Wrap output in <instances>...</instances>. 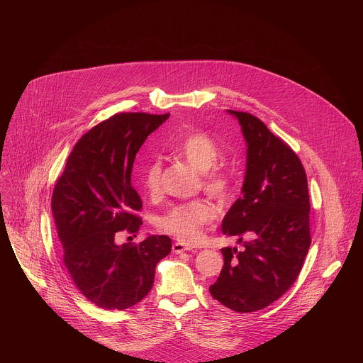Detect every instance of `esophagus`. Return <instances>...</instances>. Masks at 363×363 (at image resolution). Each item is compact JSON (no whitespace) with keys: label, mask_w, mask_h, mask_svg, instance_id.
I'll return each instance as SVG.
<instances>
[{"label":"esophagus","mask_w":363,"mask_h":363,"mask_svg":"<svg viewBox=\"0 0 363 363\" xmlns=\"http://www.w3.org/2000/svg\"><path fill=\"white\" fill-rule=\"evenodd\" d=\"M188 250H189V248H188L185 244H182V242H174V245H172V251L177 252V254L185 252V251H188Z\"/></svg>","instance_id":"obj_1"}]
</instances>
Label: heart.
Segmentation results:
<instances>
[{
	"instance_id": "heart-1",
	"label": "heart",
	"mask_w": 363,
	"mask_h": 363,
	"mask_svg": "<svg viewBox=\"0 0 363 363\" xmlns=\"http://www.w3.org/2000/svg\"><path fill=\"white\" fill-rule=\"evenodd\" d=\"M177 155L195 171L203 174V188L211 195L224 199L233 188L231 175L214 167L220 158L218 145L205 133H191L177 146ZM162 167L158 160L152 161L143 172V186L147 192L155 194L161 185ZM216 218L214 206L205 199H195L186 203L174 205L158 218V228L177 237L186 244H195L202 237V228Z\"/></svg>"
}]
</instances>
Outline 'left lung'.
I'll list each match as a JSON object with an SVG mask.
<instances>
[{"mask_svg": "<svg viewBox=\"0 0 363 363\" xmlns=\"http://www.w3.org/2000/svg\"><path fill=\"white\" fill-rule=\"evenodd\" d=\"M247 145L241 196L223 220V234L242 250L221 248L223 270L211 296L240 313L264 308L296 281L310 247L308 188L297 155L255 116L227 111ZM247 233L250 242L240 235Z\"/></svg>", "mask_w": 363, "mask_h": 363, "instance_id": "obj_1", "label": "left lung"}]
</instances>
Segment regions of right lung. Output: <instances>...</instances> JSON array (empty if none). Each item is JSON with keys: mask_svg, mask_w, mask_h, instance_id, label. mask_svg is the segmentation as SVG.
<instances>
[{"mask_svg": "<svg viewBox=\"0 0 363 363\" xmlns=\"http://www.w3.org/2000/svg\"><path fill=\"white\" fill-rule=\"evenodd\" d=\"M167 115L119 113L83 135L57 181L51 210L63 262L82 294L99 307L123 310L152 289L155 267L171 252L168 235L118 244L121 231L142 224V201L130 174L136 153Z\"/></svg>", "mask_w": 363, "mask_h": 363, "instance_id": "right-lung-1", "label": "right lung"}]
</instances>
